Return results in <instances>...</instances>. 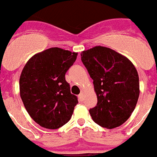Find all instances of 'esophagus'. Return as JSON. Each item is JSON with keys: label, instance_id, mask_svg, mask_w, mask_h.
Instances as JSON below:
<instances>
[{"label": "esophagus", "instance_id": "34e87169", "mask_svg": "<svg viewBox=\"0 0 157 157\" xmlns=\"http://www.w3.org/2000/svg\"><path fill=\"white\" fill-rule=\"evenodd\" d=\"M78 98L80 101H83V100H84V94L80 93V95H78Z\"/></svg>", "mask_w": 157, "mask_h": 157}]
</instances>
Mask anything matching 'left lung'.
<instances>
[{"mask_svg":"<svg viewBox=\"0 0 157 157\" xmlns=\"http://www.w3.org/2000/svg\"><path fill=\"white\" fill-rule=\"evenodd\" d=\"M80 55L97 95V104L89 110L92 119L107 129L121 126L137 103L140 92L137 69L126 57L104 46H95Z\"/></svg>","mask_w":157,"mask_h":157,"instance_id":"obj_1","label":"left lung"}]
</instances>
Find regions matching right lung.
<instances>
[{
    "label": "right lung",
    "mask_w": 157,
    "mask_h": 157,
    "mask_svg": "<svg viewBox=\"0 0 157 157\" xmlns=\"http://www.w3.org/2000/svg\"><path fill=\"white\" fill-rule=\"evenodd\" d=\"M77 53L47 49L27 62L20 78V97L31 118L46 129H58L70 120L77 97L70 92L65 73Z\"/></svg>",
    "instance_id": "obj_1"
}]
</instances>
